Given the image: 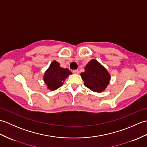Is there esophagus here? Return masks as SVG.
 Segmentation results:
<instances>
[{
	"label": "esophagus",
	"instance_id": "1",
	"mask_svg": "<svg viewBox=\"0 0 147 147\" xmlns=\"http://www.w3.org/2000/svg\"><path fill=\"white\" fill-rule=\"evenodd\" d=\"M79 71L78 70H76V69H75V70H73V73H74V74H79Z\"/></svg>",
	"mask_w": 147,
	"mask_h": 147
}]
</instances>
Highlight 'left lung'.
Returning a JSON list of instances; mask_svg holds the SVG:
<instances>
[{
	"label": "left lung",
	"instance_id": "8db88e82",
	"mask_svg": "<svg viewBox=\"0 0 147 147\" xmlns=\"http://www.w3.org/2000/svg\"><path fill=\"white\" fill-rule=\"evenodd\" d=\"M85 70L81 76L87 88L95 92L104 91L111 78L107 70L95 59L86 64Z\"/></svg>",
	"mask_w": 147,
	"mask_h": 147
}]
</instances>
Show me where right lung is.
Here are the masks:
<instances>
[{"label":"right lung","mask_w":147,"mask_h":147,"mask_svg":"<svg viewBox=\"0 0 147 147\" xmlns=\"http://www.w3.org/2000/svg\"><path fill=\"white\" fill-rule=\"evenodd\" d=\"M71 74V72L67 68L60 67L58 62L54 61L46 71L43 79L49 89L55 90L62 85L65 79Z\"/></svg>","instance_id":"add662e5"}]
</instances>
